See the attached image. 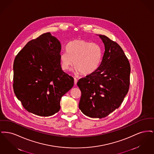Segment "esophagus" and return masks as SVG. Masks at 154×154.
I'll return each mask as SVG.
<instances>
[{
    "label": "esophagus",
    "mask_w": 154,
    "mask_h": 154,
    "mask_svg": "<svg viewBox=\"0 0 154 154\" xmlns=\"http://www.w3.org/2000/svg\"><path fill=\"white\" fill-rule=\"evenodd\" d=\"M77 80L76 78H74V85H75L77 84Z\"/></svg>",
    "instance_id": "obj_1"
}]
</instances>
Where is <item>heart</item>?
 I'll return each instance as SVG.
<instances>
[{"label":"heart","mask_w":154,"mask_h":154,"mask_svg":"<svg viewBox=\"0 0 154 154\" xmlns=\"http://www.w3.org/2000/svg\"><path fill=\"white\" fill-rule=\"evenodd\" d=\"M67 51L60 55L62 68L67 70L74 65L75 72L82 75L95 73L102 60V50L96 43L85 40H74L67 46Z\"/></svg>","instance_id":"1"}]
</instances>
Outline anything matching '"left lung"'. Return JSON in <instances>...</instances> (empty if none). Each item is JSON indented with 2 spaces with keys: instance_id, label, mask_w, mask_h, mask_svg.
<instances>
[{
  "instance_id": "1",
  "label": "left lung",
  "mask_w": 154,
  "mask_h": 154,
  "mask_svg": "<svg viewBox=\"0 0 154 154\" xmlns=\"http://www.w3.org/2000/svg\"><path fill=\"white\" fill-rule=\"evenodd\" d=\"M105 51L99 69L80 79L79 109L91 118H102L119 108L128 92L131 66L119 44L104 35H99Z\"/></svg>"
}]
</instances>
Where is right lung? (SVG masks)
I'll list each match as a JSON object with an SVG mask.
<instances>
[{"instance_id":"right-lung-1","label":"right lung","mask_w":154,"mask_h":154,"mask_svg":"<svg viewBox=\"0 0 154 154\" xmlns=\"http://www.w3.org/2000/svg\"><path fill=\"white\" fill-rule=\"evenodd\" d=\"M61 44L50 32L30 40L17 55L13 70L15 95L28 112L41 117L58 112L62 97L74 79L60 66Z\"/></svg>"}]
</instances>
